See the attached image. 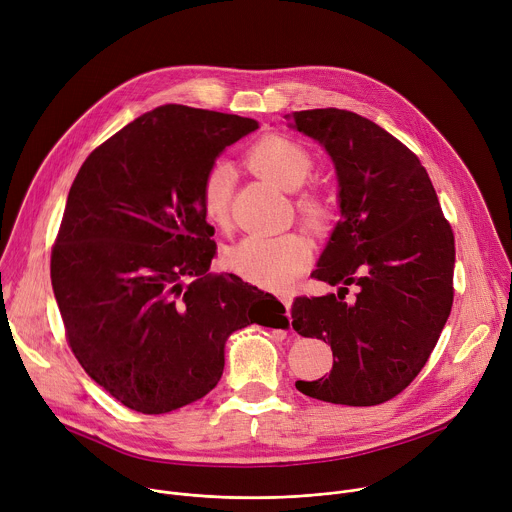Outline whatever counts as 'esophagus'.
I'll use <instances>...</instances> for the list:
<instances>
[{
  "mask_svg": "<svg viewBox=\"0 0 512 512\" xmlns=\"http://www.w3.org/2000/svg\"><path fill=\"white\" fill-rule=\"evenodd\" d=\"M279 302L285 306V310H287V314H289L291 302H294V300H291V296H289V294H281V296H279Z\"/></svg>",
  "mask_w": 512,
  "mask_h": 512,
  "instance_id": "1",
  "label": "esophagus"
}]
</instances>
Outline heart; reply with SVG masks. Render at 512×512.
Instances as JSON below:
<instances>
[{"label":"heart","mask_w":512,"mask_h":512,"mask_svg":"<svg viewBox=\"0 0 512 512\" xmlns=\"http://www.w3.org/2000/svg\"><path fill=\"white\" fill-rule=\"evenodd\" d=\"M249 166L283 190H300L314 172L310 152L298 141L283 135L261 137L247 154ZM233 196V168L214 162L202 176L200 206L206 221L227 227ZM302 223L316 235H324L334 225V208L320 194H304L296 202ZM312 251L304 237L287 233L279 237H247L225 253V265L241 279L265 287L285 289L310 265Z\"/></svg>","instance_id":"obj_1"}]
</instances>
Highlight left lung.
Wrapping results in <instances>:
<instances>
[{
  "mask_svg": "<svg viewBox=\"0 0 512 512\" xmlns=\"http://www.w3.org/2000/svg\"><path fill=\"white\" fill-rule=\"evenodd\" d=\"M320 141L340 186V221L314 279L342 283L338 296H300L291 326L330 344L328 377L298 381L308 397L371 407L419 375L454 302V233L419 158L367 117L344 109L294 113ZM348 284L357 298L344 303Z\"/></svg>",
  "mask_w": 512,
  "mask_h": 512,
  "instance_id": "obj_1",
  "label": "left lung"
}]
</instances>
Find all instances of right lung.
I'll use <instances>...</instances> for the list:
<instances>
[{
  "label": "right lung",
  "mask_w": 512,
  "mask_h": 512,
  "mask_svg": "<svg viewBox=\"0 0 512 512\" xmlns=\"http://www.w3.org/2000/svg\"><path fill=\"white\" fill-rule=\"evenodd\" d=\"M257 127L162 105L95 148L70 186L50 257L54 298L81 367L133 411L160 415L204 397L235 330L287 326L273 296L208 271L216 243L202 176Z\"/></svg>",
  "instance_id": "right-lung-1"
}]
</instances>
